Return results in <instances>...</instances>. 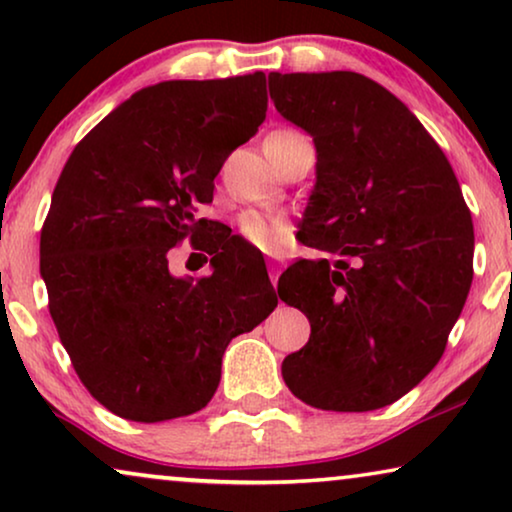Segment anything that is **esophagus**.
Listing matches in <instances>:
<instances>
[{"label": "esophagus", "mask_w": 512, "mask_h": 512, "mask_svg": "<svg viewBox=\"0 0 512 512\" xmlns=\"http://www.w3.org/2000/svg\"><path fill=\"white\" fill-rule=\"evenodd\" d=\"M268 272H270V282H272V286H277L279 275H282V263L270 261V263H268Z\"/></svg>", "instance_id": "esophagus-1"}]
</instances>
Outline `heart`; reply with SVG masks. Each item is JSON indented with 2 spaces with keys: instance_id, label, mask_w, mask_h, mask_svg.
<instances>
[{
  "instance_id": "b5f03b06",
  "label": "heart",
  "mask_w": 512,
  "mask_h": 512,
  "mask_svg": "<svg viewBox=\"0 0 512 512\" xmlns=\"http://www.w3.org/2000/svg\"><path fill=\"white\" fill-rule=\"evenodd\" d=\"M240 233L244 240L263 251H279L289 242V228H286L284 219L263 212L242 214Z\"/></svg>"
}]
</instances>
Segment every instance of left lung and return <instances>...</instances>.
<instances>
[{"mask_svg": "<svg viewBox=\"0 0 512 512\" xmlns=\"http://www.w3.org/2000/svg\"><path fill=\"white\" fill-rule=\"evenodd\" d=\"M286 121L317 146L300 237L326 258L282 272L310 319L282 363L319 410L391 405L436 368L473 279V221L450 160L405 104L356 72L268 74Z\"/></svg>", "mask_w": 512, "mask_h": 512, "instance_id": "8db88e82", "label": "left lung"}]
</instances>
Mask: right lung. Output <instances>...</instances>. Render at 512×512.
<instances>
[{
	"label": "right lung",
	"instance_id": "obj_1",
	"mask_svg": "<svg viewBox=\"0 0 512 512\" xmlns=\"http://www.w3.org/2000/svg\"><path fill=\"white\" fill-rule=\"evenodd\" d=\"M265 74L163 81L95 125L67 158L41 228L48 310L90 396L132 422L212 401L235 335L277 307L265 265L198 219L214 177L265 121ZM191 236L207 278L179 280L166 251Z\"/></svg>",
	"mask_w": 512,
	"mask_h": 512
}]
</instances>
